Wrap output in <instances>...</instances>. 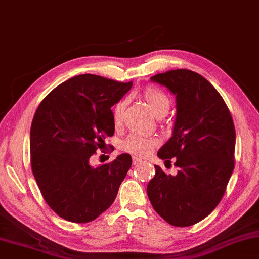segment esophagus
Wrapping results in <instances>:
<instances>
[{"instance_id": "obj_1", "label": "esophagus", "mask_w": 259, "mask_h": 259, "mask_svg": "<svg viewBox=\"0 0 259 259\" xmlns=\"http://www.w3.org/2000/svg\"><path fill=\"white\" fill-rule=\"evenodd\" d=\"M142 160L140 159V158H138V157H133V164L134 165H138V164H140V162H141Z\"/></svg>"}]
</instances>
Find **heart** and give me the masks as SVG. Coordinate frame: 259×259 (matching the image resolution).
Segmentation results:
<instances>
[{
    "label": "heart",
    "mask_w": 259,
    "mask_h": 259,
    "mask_svg": "<svg viewBox=\"0 0 259 259\" xmlns=\"http://www.w3.org/2000/svg\"><path fill=\"white\" fill-rule=\"evenodd\" d=\"M140 97L143 99L153 115L157 117H164L167 115L170 108V100L161 90L155 86H148L140 92ZM127 106L126 100H119L112 109V118L116 126H119L124 117V112ZM159 140L157 138H146L141 135L131 134L121 142V149L131 155L144 157L148 156L153 149L158 147Z\"/></svg>",
    "instance_id": "1"
}]
</instances>
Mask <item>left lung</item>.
<instances>
[{
	"label": "left lung",
	"instance_id": "8db88e82",
	"mask_svg": "<svg viewBox=\"0 0 259 259\" xmlns=\"http://www.w3.org/2000/svg\"><path fill=\"white\" fill-rule=\"evenodd\" d=\"M152 81L166 86L176 98L173 137L158 151L175 158L178 174L159 166L148 184L149 200L173 226H191L219 205L234 169L235 128L223 98L205 77L189 69L157 74Z\"/></svg>",
	"mask_w": 259,
	"mask_h": 259
}]
</instances>
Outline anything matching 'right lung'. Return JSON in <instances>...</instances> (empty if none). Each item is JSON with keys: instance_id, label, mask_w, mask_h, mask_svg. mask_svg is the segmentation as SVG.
<instances>
[{"instance_id": "add662e5", "label": "right lung", "mask_w": 259, "mask_h": 259, "mask_svg": "<svg viewBox=\"0 0 259 259\" xmlns=\"http://www.w3.org/2000/svg\"><path fill=\"white\" fill-rule=\"evenodd\" d=\"M132 84L78 75L52 90L36 109L31 170L44 200L63 220L88 223L115 201L132 157L122 153L98 167L90 165V157L115 133L111 107Z\"/></svg>"}]
</instances>
